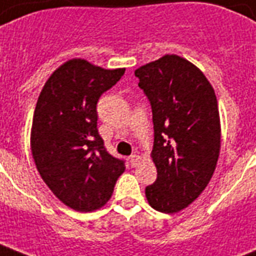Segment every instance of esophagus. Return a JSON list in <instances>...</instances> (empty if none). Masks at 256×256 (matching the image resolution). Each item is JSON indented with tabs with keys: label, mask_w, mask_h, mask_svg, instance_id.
I'll list each match as a JSON object with an SVG mask.
<instances>
[{
	"label": "esophagus",
	"mask_w": 256,
	"mask_h": 256,
	"mask_svg": "<svg viewBox=\"0 0 256 256\" xmlns=\"http://www.w3.org/2000/svg\"><path fill=\"white\" fill-rule=\"evenodd\" d=\"M140 161H141V157L138 154H132V157H130V164H132V168H136L140 164Z\"/></svg>",
	"instance_id": "esophagus-1"
}]
</instances>
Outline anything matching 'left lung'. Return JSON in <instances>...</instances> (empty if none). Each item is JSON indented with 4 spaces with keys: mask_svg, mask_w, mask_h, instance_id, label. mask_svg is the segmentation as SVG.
<instances>
[{
    "mask_svg": "<svg viewBox=\"0 0 256 256\" xmlns=\"http://www.w3.org/2000/svg\"><path fill=\"white\" fill-rule=\"evenodd\" d=\"M134 74L153 112L157 180L146 186V198L156 210L174 214L202 194L216 169L222 142L218 99L206 75L177 54Z\"/></svg>",
    "mask_w": 256,
    "mask_h": 256,
    "instance_id": "1",
    "label": "left lung"
}]
</instances>
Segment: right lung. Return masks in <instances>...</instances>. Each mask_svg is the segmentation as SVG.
I'll use <instances>...</instances> for the list:
<instances>
[{
    "label": "right lung",
    "instance_id": "right-lung-1",
    "mask_svg": "<svg viewBox=\"0 0 256 256\" xmlns=\"http://www.w3.org/2000/svg\"><path fill=\"white\" fill-rule=\"evenodd\" d=\"M124 74V68L71 58L48 78L37 99L30 132L37 170L60 202L79 212L102 208L126 169L96 128L98 100Z\"/></svg>",
    "mask_w": 256,
    "mask_h": 256
}]
</instances>
